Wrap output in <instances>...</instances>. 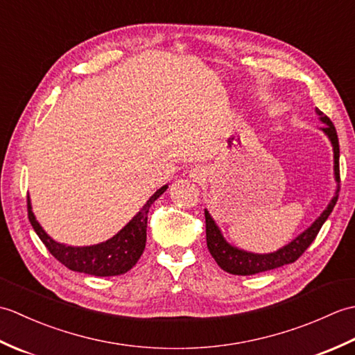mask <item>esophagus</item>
<instances>
[{
  "label": "esophagus",
  "mask_w": 355,
  "mask_h": 355,
  "mask_svg": "<svg viewBox=\"0 0 355 355\" xmlns=\"http://www.w3.org/2000/svg\"><path fill=\"white\" fill-rule=\"evenodd\" d=\"M205 177H206V173L201 168H195L191 171V178H193L195 182H200V180H202Z\"/></svg>",
  "instance_id": "34e87169"
}]
</instances>
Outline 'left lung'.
<instances>
[{"mask_svg":"<svg viewBox=\"0 0 355 355\" xmlns=\"http://www.w3.org/2000/svg\"><path fill=\"white\" fill-rule=\"evenodd\" d=\"M315 112L319 114L322 122L325 123V126L322 128V131L328 135V139L331 140V145H333L334 175H336V182L340 183V169H338L340 149H338V137H337L336 126L333 125V122H331L329 117L323 114L319 108H315ZM337 198H338V187L333 200L329 201L328 207L323 210L322 215L310 225V227L300 233L297 238H294L290 244H286L282 248H279V250L273 253H267V254L244 252V250H239L238 247L230 245L227 241L224 239L220 227H218L216 223L214 221V218L210 216V214L206 209L205 210L206 239H207L209 252L214 256V259L216 261L218 266H220L224 271H227L230 275H238V276H250L256 273H262V271H268V270L286 266V263L297 261L306 248L311 245L315 236H318L319 230L322 229L323 223L328 220V216L331 215V212H333Z\"/></svg>","mask_w":355,"mask_h":355,"instance_id":"obj_1","label":"left lung"}]
</instances>
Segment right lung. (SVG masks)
Masks as SVG:
<instances>
[{
  "label": "right lung",
  "instance_id": "add662e5",
  "mask_svg": "<svg viewBox=\"0 0 355 355\" xmlns=\"http://www.w3.org/2000/svg\"><path fill=\"white\" fill-rule=\"evenodd\" d=\"M168 189V184L160 187L153 197H150L146 205L141 207L140 212L135 215L132 220L128 223L125 227L120 230L117 235L105 243L89 245V247H71L61 243H56L51 239L41 224L36 221L32 212V205L27 197V210L28 220L32 227L35 229L36 235L47 247V250L55 256V258L64 263L67 268L79 273L93 275V276H117L123 275L128 270H131L140 256L145 250L146 245V225H148V212L153 202L160 197V195Z\"/></svg>",
  "mask_w": 355,
  "mask_h": 355
}]
</instances>
